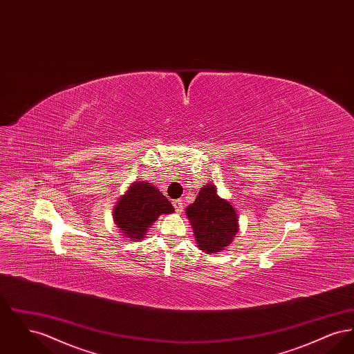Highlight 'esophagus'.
Returning a JSON list of instances; mask_svg holds the SVG:
<instances>
[{"instance_id": "obj_1", "label": "esophagus", "mask_w": 354, "mask_h": 354, "mask_svg": "<svg viewBox=\"0 0 354 354\" xmlns=\"http://www.w3.org/2000/svg\"><path fill=\"white\" fill-rule=\"evenodd\" d=\"M172 204H174V207H175V211H176L178 214H180V212L183 211V203H182V201H179V199H178V201H174Z\"/></svg>"}]
</instances>
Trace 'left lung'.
I'll return each instance as SVG.
<instances>
[{"label": "left lung", "instance_id": "obj_1", "mask_svg": "<svg viewBox=\"0 0 354 354\" xmlns=\"http://www.w3.org/2000/svg\"><path fill=\"white\" fill-rule=\"evenodd\" d=\"M198 247L207 253L220 252L231 244L237 232L234 207L221 199L214 185L203 187L196 201L185 208Z\"/></svg>", "mask_w": 354, "mask_h": 354}]
</instances>
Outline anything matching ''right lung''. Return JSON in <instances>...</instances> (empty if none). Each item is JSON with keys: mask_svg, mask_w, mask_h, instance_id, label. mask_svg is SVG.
I'll return each mask as SVG.
<instances>
[{"mask_svg": "<svg viewBox=\"0 0 354 354\" xmlns=\"http://www.w3.org/2000/svg\"><path fill=\"white\" fill-rule=\"evenodd\" d=\"M171 212L174 207L169 199L153 185L140 180L120 198L114 209V221L120 234L138 241L159 215Z\"/></svg>", "mask_w": 354, "mask_h": 354, "instance_id": "add662e5", "label": "right lung"}]
</instances>
